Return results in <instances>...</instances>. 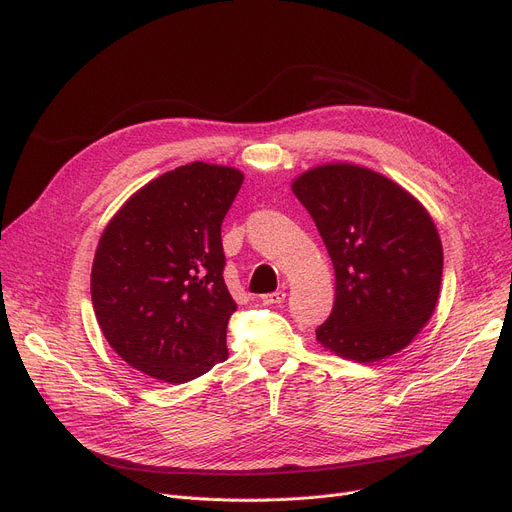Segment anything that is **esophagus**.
Segmentation results:
<instances>
[{"label":"esophagus","instance_id":"esophagus-1","mask_svg":"<svg viewBox=\"0 0 512 512\" xmlns=\"http://www.w3.org/2000/svg\"><path fill=\"white\" fill-rule=\"evenodd\" d=\"M284 299H286L284 290H276V292H270V294H263V297H261V301L265 305H280Z\"/></svg>","mask_w":512,"mask_h":512}]
</instances>
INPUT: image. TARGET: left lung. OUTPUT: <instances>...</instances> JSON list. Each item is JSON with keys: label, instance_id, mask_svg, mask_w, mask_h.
Returning <instances> with one entry per match:
<instances>
[{"label": "left lung", "instance_id": "obj_1", "mask_svg": "<svg viewBox=\"0 0 512 512\" xmlns=\"http://www.w3.org/2000/svg\"><path fill=\"white\" fill-rule=\"evenodd\" d=\"M336 274V301L315 334L359 363L409 346L432 317L442 242L425 207L390 178L351 164L317 166L292 182Z\"/></svg>", "mask_w": 512, "mask_h": 512}]
</instances>
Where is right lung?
<instances>
[{"label": "right lung", "mask_w": 512, "mask_h": 512, "mask_svg": "<svg viewBox=\"0 0 512 512\" xmlns=\"http://www.w3.org/2000/svg\"><path fill=\"white\" fill-rule=\"evenodd\" d=\"M245 180L193 161L145 184L105 226L91 272L99 328L155 380L184 384L228 357L236 303L224 282L222 222Z\"/></svg>", "instance_id": "obj_1"}]
</instances>
